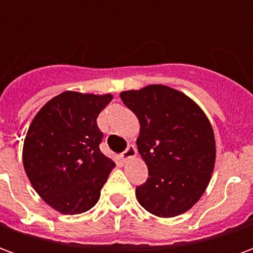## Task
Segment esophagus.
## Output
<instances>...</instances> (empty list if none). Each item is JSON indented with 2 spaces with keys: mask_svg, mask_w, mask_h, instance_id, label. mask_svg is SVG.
<instances>
[{
  "mask_svg": "<svg viewBox=\"0 0 253 253\" xmlns=\"http://www.w3.org/2000/svg\"><path fill=\"white\" fill-rule=\"evenodd\" d=\"M135 156H137V149H135V146H132V145H130V146L121 154V157L123 161H127V160L132 159V157H135Z\"/></svg>",
  "mask_w": 253,
  "mask_h": 253,
  "instance_id": "esophagus-1",
  "label": "esophagus"
}]
</instances>
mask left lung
Instances as JSON below:
<instances>
[{"label":"left lung","instance_id":"obj_1","mask_svg":"<svg viewBox=\"0 0 253 253\" xmlns=\"http://www.w3.org/2000/svg\"><path fill=\"white\" fill-rule=\"evenodd\" d=\"M122 101L139 122L138 152L148 167L139 205L156 217L190 210L206 191L215 164L211 123L194 100L161 84L125 90Z\"/></svg>","mask_w":253,"mask_h":253}]
</instances>
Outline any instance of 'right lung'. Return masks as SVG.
I'll use <instances>...</instances> for the list:
<instances>
[{"instance_id":"obj_1","label":"right lung","mask_w":253,"mask_h":253,"mask_svg":"<svg viewBox=\"0 0 253 253\" xmlns=\"http://www.w3.org/2000/svg\"><path fill=\"white\" fill-rule=\"evenodd\" d=\"M112 94L65 90L32 119L23 146L31 184L54 210L74 215L97 203L115 163L100 152L97 116Z\"/></svg>"}]
</instances>
